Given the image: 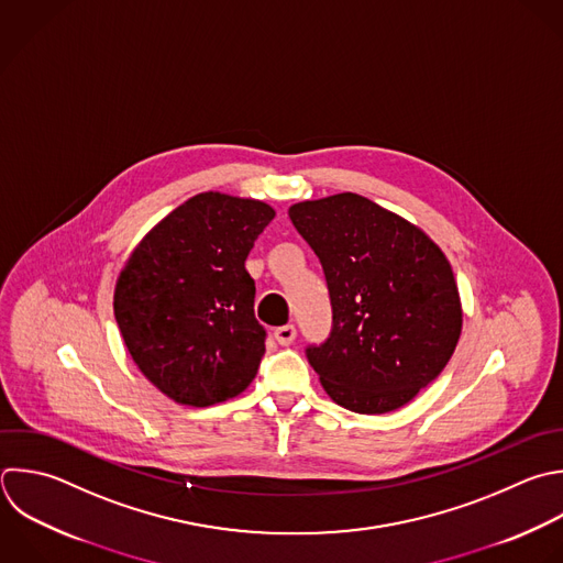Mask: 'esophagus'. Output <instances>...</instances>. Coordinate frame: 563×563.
I'll return each instance as SVG.
<instances>
[{
	"mask_svg": "<svg viewBox=\"0 0 563 563\" xmlns=\"http://www.w3.org/2000/svg\"><path fill=\"white\" fill-rule=\"evenodd\" d=\"M275 341L279 343V345H290L292 341H295V336H297V328L295 325H279V328H275Z\"/></svg>",
	"mask_w": 563,
	"mask_h": 563,
	"instance_id": "34e87169",
	"label": "esophagus"
}]
</instances>
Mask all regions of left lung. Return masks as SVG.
<instances>
[{"label": "left lung", "mask_w": 563, "mask_h": 563, "mask_svg": "<svg viewBox=\"0 0 563 563\" xmlns=\"http://www.w3.org/2000/svg\"><path fill=\"white\" fill-rule=\"evenodd\" d=\"M288 216L330 290L332 332L306 350L325 394L356 413L407 405L462 332L449 260L422 229L358 194L297 202Z\"/></svg>", "instance_id": "8db88e82"}]
</instances>
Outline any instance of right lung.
I'll return each mask as SVG.
<instances>
[{
    "instance_id": "obj_1",
    "label": "right lung",
    "mask_w": 563,
    "mask_h": 563,
    "mask_svg": "<svg viewBox=\"0 0 563 563\" xmlns=\"http://www.w3.org/2000/svg\"><path fill=\"white\" fill-rule=\"evenodd\" d=\"M275 218L262 200L207 191L163 218L114 288L123 341L165 396L209 407L242 394L266 352L244 262Z\"/></svg>"
}]
</instances>
